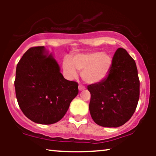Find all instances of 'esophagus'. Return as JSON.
I'll return each instance as SVG.
<instances>
[{
	"instance_id": "obj_1",
	"label": "esophagus",
	"mask_w": 156,
	"mask_h": 156,
	"mask_svg": "<svg viewBox=\"0 0 156 156\" xmlns=\"http://www.w3.org/2000/svg\"><path fill=\"white\" fill-rule=\"evenodd\" d=\"M78 89L80 91H82V90H84V89H85V87L84 86H82V85L80 84L78 87Z\"/></svg>"
}]
</instances>
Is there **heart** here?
I'll return each mask as SVG.
<instances>
[{"mask_svg":"<svg viewBox=\"0 0 156 156\" xmlns=\"http://www.w3.org/2000/svg\"><path fill=\"white\" fill-rule=\"evenodd\" d=\"M113 64V59L107 52L81 53L74 55L71 61L66 57L62 63L63 72L69 80L81 76L85 82L89 84H97L105 80L108 75Z\"/></svg>","mask_w":156,"mask_h":156,"instance_id":"b5f03b06","label":"heart"}]
</instances>
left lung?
Instances as JSON below:
<instances>
[{"mask_svg": "<svg viewBox=\"0 0 156 156\" xmlns=\"http://www.w3.org/2000/svg\"><path fill=\"white\" fill-rule=\"evenodd\" d=\"M139 87L135 61L124 49H117L106 78L87 87L91 94L89 112L94 121L108 128L124 124L135 112Z\"/></svg>", "mask_w": 156, "mask_h": 156, "instance_id": "obj_1", "label": "left lung"}]
</instances>
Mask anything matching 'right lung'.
<instances>
[{
  "label": "right lung",
  "mask_w": 156,
  "mask_h": 156,
  "mask_svg": "<svg viewBox=\"0 0 156 156\" xmlns=\"http://www.w3.org/2000/svg\"><path fill=\"white\" fill-rule=\"evenodd\" d=\"M15 88L18 103L25 116L40 124L61 120L78 94V84L67 80L44 47L30 48L16 67Z\"/></svg>",
  "instance_id": "1"
}]
</instances>
